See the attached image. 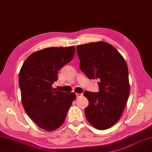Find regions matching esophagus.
Returning a JSON list of instances; mask_svg holds the SVG:
<instances>
[{"mask_svg": "<svg viewBox=\"0 0 152 152\" xmlns=\"http://www.w3.org/2000/svg\"><path fill=\"white\" fill-rule=\"evenodd\" d=\"M76 95L77 97H80V96H81L83 95L82 93H76Z\"/></svg>", "mask_w": 152, "mask_h": 152, "instance_id": "esophagus-1", "label": "esophagus"}]
</instances>
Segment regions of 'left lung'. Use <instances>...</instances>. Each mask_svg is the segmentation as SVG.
Listing matches in <instances>:
<instances>
[{
	"label": "left lung",
	"mask_w": 152,
	"mask_h": 152,
	"mask_svg": "<svg viewBox=\"0 0 152 152\" xmlns=\"http://www.w3.org/2000/svg\"><path fill=\"white\" fill-rule=\"evenodd\" d=\"M80 67L89 79H99L97 93H83L89 101L85 109L88 121L97 129L111 127L121 118L129 96V72L124 58L105 42L76 47Z\"/></svg>",
	"instance_id": "1"
}]
</instances>
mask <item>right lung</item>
Listing matches in <instances>:
<instances>
[{
    "mask_svg": "<svg viewBox=\"0 0 152 152\" xmlns=\"http://www.w3.org/2000/svg\"><path fill=\"white\" fill-rule=\"evenodd\" d=\"M75 48H48L28 56L19 74L21 101L25 112L38 127L53 131L63 124L73 101L74 92L52 88L61 68L72 61Z\"/></svg>",
    "mask_w": 152,
    "mask_h": 152,
    "instance_id": "right-lung-1",
    "label": "right lung"
}]
</instances>
